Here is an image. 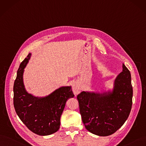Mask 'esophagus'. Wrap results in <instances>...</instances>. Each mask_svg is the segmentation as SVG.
Here are the masks:
<instances>
[{
    "label": "esophagus",
    "mask_w": 146,
    "mask_h": 146,
    "mask_svg": "<svg viewBox=\"0 0 146 146\" xmlns=\"http://www.w3.org/2000/svg\"><path fill=\"white\" fill-rule=\"evenodd\" d=\"M72 90L74 94H78L80 93L81 88H80V87L79 85L75 84L72 86Z\"/></svg>",
    "instance_id": "esophagus-1"
}]
</instances>
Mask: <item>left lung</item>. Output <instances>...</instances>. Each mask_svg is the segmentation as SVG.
<instances>
[{"label":"left lung","mask_w":146,"mask_h":146,"mask_svg":"<svg viewBox=\"0 0 146 146\" xmlns=\"http://www.w3.org/2000/svg\"><path fill=\"white\" fill-rule=\"evenodd\" d=\"M131 75L123 64L112 91L103 93L82 91L78 95L79 110L85 128L99 136H108L127 119L132 105Z\"/></svg>","instance_id":"obj_1"}]
</instances>
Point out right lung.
<instances>
[{"label": "right lung", "instance_id": "1", "mask_svg": "<svg viewBox=\"0 0 146 146\" xmlns=\"http://www.w3.org/2000/svg\"><path fill=\"white\" fill-rule=\"evenodd\" d=\"M29 53L21 62L14 81V106L17 115L30 131L41 136L58 131L60 118L67 100L73 98L70 87H62L44 98H36L26 91L23 80L24 68Z\"/></svg>", "mask_w": 146, "mask_h": 146}]
</instances>
